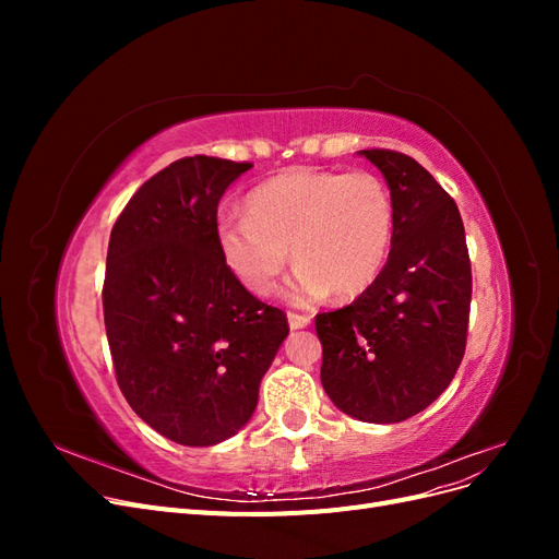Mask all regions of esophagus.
Returning <instances> with one entry per match:
<instances>
[{
  "mask_svg": "<svg viewBox=\"0 0 559 559\" xmlns=\"http://www.w3.org/2000/svg\"><path fill=\"white\" fill-rule=\"evenodd\" d=\"M289 326L296 329H306L310 326V317L308 314H298V312H289Z\"/></svg>",
  "mask_w": 559,
  "mask_h": 559,
  "instance_id": "obj_1",
  "label": "esophagus"
}]
</instances>
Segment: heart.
<instances>
[{"instance_id":"obj_1","label":"heart","mask_w":559,"mask_h":559,"mask_svg":"<svg viewBox=\"0 0 559 559\" xmlns=\"http://www.w3.org/2000/svg\"><path fill=\"white\" fill-rule=\"evenodd\" d=\"M249 216H222L218 257L247 292L267 296L292 259L284 286L296 306L359 296L378 280L394 233V200L376 173H331L294 167L257 186Z\"/></svg>"}]
</instances>
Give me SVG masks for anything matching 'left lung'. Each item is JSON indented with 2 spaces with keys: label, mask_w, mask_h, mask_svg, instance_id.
Segmentation results:
<instances>
[{
  "label": "left lung",
  "mask_w": 559,
  "mask_h": 559,
  "mask_svg": "<svg viewBox=\"0 0 559 559\" xmlns=\"http://www.w3.org/2000/svg\"><path fill=\"white\" fill-rule=\"evenodd\" d=\"M394 200L378 280L349 306L321 312V384L345 415L394 425L441 396L466 349L471 261L460 210L415 158L359 151Z\"/></svg>",
  "instance_id": "8db88e82"
}]
</instances>
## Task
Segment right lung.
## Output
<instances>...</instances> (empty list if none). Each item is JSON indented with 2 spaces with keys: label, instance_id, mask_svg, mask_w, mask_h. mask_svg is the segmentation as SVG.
Returning a JSON list of instances; mask_svg holds the SVG:
<instances>
[{
  "label": "right lung",
  "instance_id": "obj_1",
  "mask_svg": "<svg viewBox=\"0 0 559 559\" xmlns=\"http://www.w3.org/2000/svg\"><path fill=\"white\" fill-rule=\"evenodd\" d=\"M251 163L181 158L116 218L103 289L116 380L130 408L179 445L238 433L289 324L235 280L216 249V207Z\"/></svg>",
  "mask_w": 559,
  "mask_h": 559
}]
</instances>
